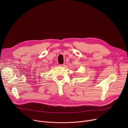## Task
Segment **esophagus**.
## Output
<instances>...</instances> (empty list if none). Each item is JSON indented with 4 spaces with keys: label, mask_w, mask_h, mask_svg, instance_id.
<instances>
[{
    "label": "esophagus",
    "mask_w": 128,
    "mask_h": 128,
    "mask_svg": "<svg viewBox=\"0 0 128 128\" xmlns=\"http://www.w3.org/2000/svg\"><path fill=\"white\" fill-rule=\"evenodd\" d=\"M59 66H61V67H64V66H65V65H64V64H60Z\"/></svg>",
    "instance_id": "esophagus-1"
}]
</instances>
